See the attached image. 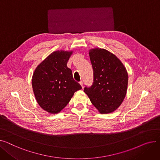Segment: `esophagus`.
Instances as JSON below:
<instances>
[{
  "label": "esophagus",
  "mask_w": 160,
  "mask_h": 160,
  "mask_svg": "<svg viewBox=\"0 0 160 160\" xmlns=\"http://www.w3.org/2000/svg\"><path fill=\"white\" fill-rule=\"evenodd\" d=\"M83 81H82V80H81V81L80 82V84L81 85V86H82V88H83Z\"/></svg>",
  "instance_id": "1"
}]
</instances>
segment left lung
I'll use <instances>...</instances> for the list:
<instances>
[{
    "instance_id": "8db88e82",
    "label": "left lung",
    "mask_w": 160,
    "mask_h": 160,
    "mask_svg": "<svg viewBox=\"0 0 160 160\" xmlns=\"http://www.w3.org/2000/svg\"><path fill=\"white\" fill-rule=\"evenodd\" d=\"M93 69V82L84 92L100 113L116 110L127 94L128 76L122 62L113 54L103 48L89 50Z\"/></svg>"
}]
</instances>
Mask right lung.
Wrapping results in <instances>:
<instances>
[{"label":"right lung","mask_w":160,"mask_h":160,"mask_svg":"<svg viewBox=\"0 0 160 160\" xmlns=\"http://www.w3.org/2000/svg\"><path fill=\"white\" fill-rule=\"evenodd\" d=\"M72 51L50 54L33 74L32 88L37 102L50 113H58L67 105L74 92L82 89L67 66Z\"/></svg>","instance_id":"1"}]
</instances>
